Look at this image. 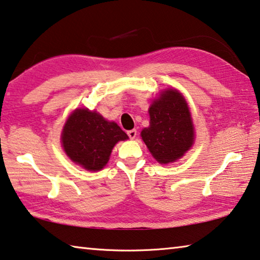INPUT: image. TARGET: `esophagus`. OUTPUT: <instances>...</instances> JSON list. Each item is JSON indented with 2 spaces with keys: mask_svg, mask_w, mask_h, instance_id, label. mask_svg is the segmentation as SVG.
Masks as SVG:
<instances>
[{
  "mask_svg": "<svg viewBox=\"0 0 260 260\" xmlns=\"http://www.w3.org/2000/svg\"><path fill=\"white\" fill-rule=\"evenodd\" d=\"M136 134H138V132H136V129H131V131L127 132V135H128L129 139H132V140L136 138Z\"/></svg>",
  "mask_w": 260,
  "mask_h": 260,
  "instance_id": "1",
  "label": "esophagus"
}]
</instances>
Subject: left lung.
I'll return each instance as SVG.
<instances>
[{
	"instance_id": "obj_1",
	"label": "left lung",
	"mask_w": 260,
	"mask_h": 260,
	"mask_svg": "<svg viewBox=\"0 0 260 260\" xmlns=\"http://www.w3.org/2000/svg\"><path fill=\"white\" fill-rule=\"evenodd\" d=\"M150 126L141 132L149 151L160 164L179 159L192 146L193 126L187 102L175 89L162 91L149 109Z\"/></svg>"
}]
</instances>
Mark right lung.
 Here are the masks:
<instances>
[{"label": "right lung", "instance_id": "1", "mask_svg": "<svg viewBox=\"0 0 260 260\" xmlns=\"http://www.w3.org/2000/svg\"><path fill=\"white\" fill-rule=\"evenodd\" d=\"M128 139L116 122H110L98 112L78 109L61 133L67 155L88 171H100L107 165L114 144Z\"/></svg>", "mask_w": 260, "mask_h": 260}]
</instances>
